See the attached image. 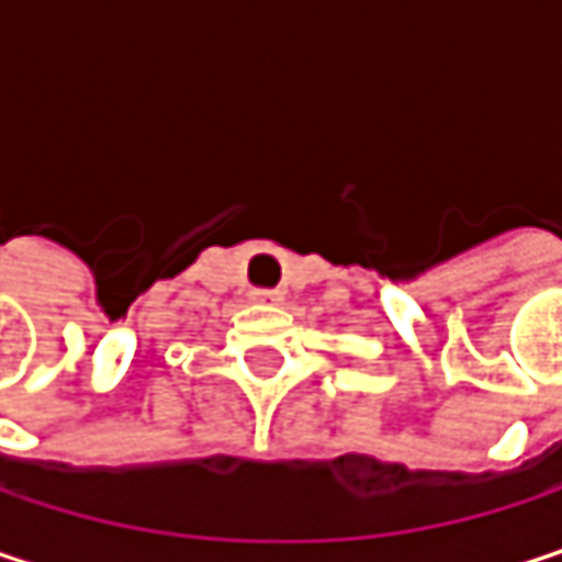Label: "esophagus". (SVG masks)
<instances>
[{
  "instance_id": "esophagus-1",
  "label": "esophagus",
  "mask_w": 562,
  "mask_h": 562,
  "mask_svg": "<svg viewBox=\"0 0 562 562\" xmlns=\"http://www.w3.org/2000/svg\"><path fill=\"white\" fill-rule=\"evenodd\" d=\"M250 299H254V302H280L282 292L280 289H254Z\"/></svg>"
}]
</instances>
